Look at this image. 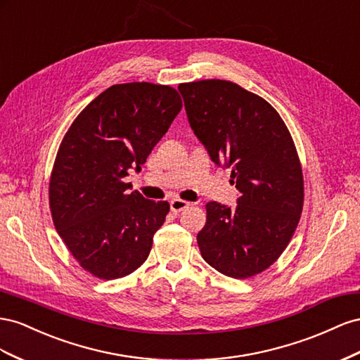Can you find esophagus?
<instances>
[{
  "instance_id": "obj_1",
  "label": "esophagus",
  "mask_w": 360,
  "mask_h": 360,
  "mask_svg": "<svg viewBox=\"0 0 360 360\" xmlns=\"http://www.w3.org/2000/svg\"><path fill=\"white\" fill-rule=\"evenodd\" d=\"M190 207V203L186 200H181V199H173L170 202V210L172 212H181L182 210H186Z\"/></svg>"
}]
</instances>
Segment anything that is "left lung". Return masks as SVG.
Here are the masks:
<instances>
[{"label":"left lung","mask_w":360,"mask_h":360,"mask_svg":"<svg viewBox=\"0 0 360 360\" xmlns=\"http://www.w3.org/2000/svg\"><path fill=\"white\" fill-rule=\"evenodd\" d=\"M190 127L211 160L232 170L237 207L207 203L202 258L233 279L274 264L300 221L304 187L285 122L264 98L226 79L179 84Z\"/></svg>","instance_id":"8db88e82"}]
</instances>
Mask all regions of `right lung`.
<instances>
[{
	"instance_id": "obj_1",
	"label": "right lung",
	"mask_w": 360,
	"mask_h": 360,
	"mask_svg": "<svg viewBox=\"0 0 360 360\" xmlns=\"http://www.w3.org/2000/svg\"><path fill=\"white\" fill-rule=\"evenodd\" d=\"M182 108L170 86L115 84L72 122L49 179V208L60 238L86 271L120 279L148 259L170 205L127 193Z\"/></svg>"
}]
</instances>
